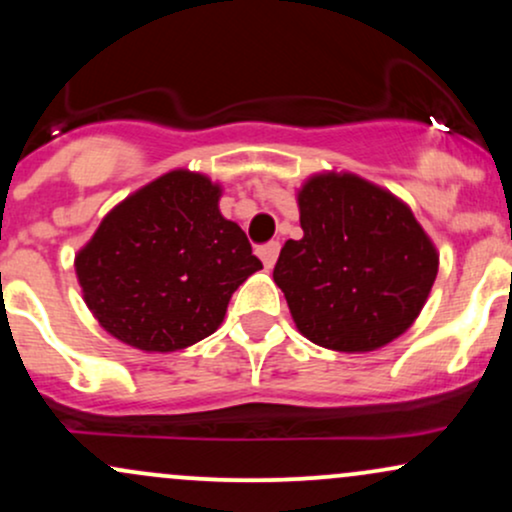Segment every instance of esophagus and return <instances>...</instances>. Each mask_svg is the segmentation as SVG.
Instances as JSON below:
<instances>
[{
    "instance_id": "1",
    "label": "esophagus",
    "mask_w": 512,
    "mask_h": 512,
    "mask_svg": "<svg viewBox=\"0 0 512 512\" xmlns=\"http://www.w3.org/2000/svg\"><path fill=\"white\" fill-rule=\"evenodd\" d=\"M257 255H260V260H262L264 267L272 269L274 262H276V257H279V243H267V245H262V248L257 250Z\"/></svg>"
}]
</instances>
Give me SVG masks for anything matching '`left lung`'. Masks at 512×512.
Instances as JSON below:
<instances>
[{
  "label": "left lung",
  "instance_id": "obj_1",
  "mask_svg": "<svg viewBox=\"0 0 512 512\" xmlns=\"http://www.w3.org/2000/svg\"><path fill=\"white\" fill-rule=\"evenodd\" d=\"M301 240L274 267L298 332L363 354L414 325L438 274V250L402 199L354 173L310 175L298 190Z\"/></svg>",
  "mask_w": 512,
  "mask_h": 512
}]
</instances>
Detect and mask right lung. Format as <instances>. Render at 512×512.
Wrapping results in <instances>:
<instances>
[{"label":"right lung","instance_id":"add662e5","mask_svg":"<svg viewBox=\"0 0 512 512\" xmlns=\"http://www.w3.org/2000/svg\"><path fill=\"white\" fill-rule=\"evenodd\" d=\"M219 199V182L178 168L105 214L74 269L110 337L168 354L219 330L233 291L262 269Z\"/></svg>","mask_w":512,"mask_h":512}]
</instances>
